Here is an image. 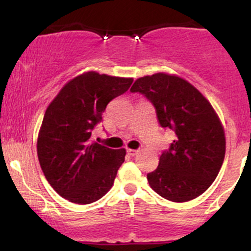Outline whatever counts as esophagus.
Instances as JSON below:
<instances>
[{
    "label": "esophagus",
    "mask_w": 251,
    "mask_h": 251,
    "mask_svg": "<svg viewBox=\"0 0 251 251\" xmlns=\"http://www.w3.org/2000/svg\"><path fill=\"white\" fill-rule=\"evenodd\" d=\"M138 150H132V149H127V153L129 154V155H132V157H133V155H135V154H138Z\"/></svg>",
    "instance_id": "34e87169"
}]
</instances>
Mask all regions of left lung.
Segmentation results:
<instances>
[{
	"mask_svg": "<svg viewBox=\"0 0 251 251\" xmlns=\"http://www.w3.org/2000/svg\"><path fill=\"white\" fill-rule=\"evenodd\" d=\"M131 92H139L153 103L162 127L176 138L148 174L152 189L165 200L183 203L210 188L226 155V133L211 103L188 80L169 73L137 79Z\"/></svg>",
	"mask_w": 251,
	"mask_h": 251,
	"instance_id": "left-lung-1",
	"label": "left lung"
}]
</instances>
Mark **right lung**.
<instances>
[{
    "instance_id": "right-lung-1",
    "label": "right lung",
    "mask_w": 251,
    "mask_h": 251,
    "mask_svg": "<svg viewBox=\"0 0 251 251\" xmlns=\"http://www.w3.org/2000/svg\"><path fill=\"white\" fill-rule=\"evenodd\" d=\"M132 82L133 77L85 72L66 83L46 109L36 144L40 166L51 188L72 203H93L113 185L126 150L89 139L107 103Z\"/></svg>"
}]
</instances>
